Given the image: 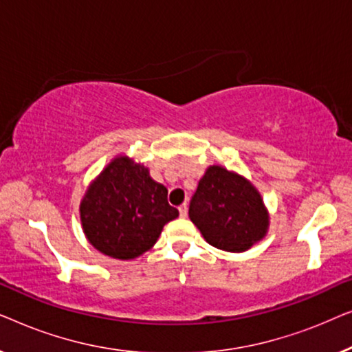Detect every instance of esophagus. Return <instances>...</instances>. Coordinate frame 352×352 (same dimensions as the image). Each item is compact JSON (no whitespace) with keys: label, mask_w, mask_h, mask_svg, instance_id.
<instances>
[{"label":"esophagus","mask_w":352,"mask_h":352,"mask_svg":"<svg viewBox=\"0 0 352 352\" xmlns=\"http://www.w3.org/2000/svg\"><path fill=\"white\" fill-rule=\"evenodd\" d=\"M179 214H181V218H186V216H187V204H182L179 206Z\"/></svg>","instance_id":"obj_1"}]
</instances>
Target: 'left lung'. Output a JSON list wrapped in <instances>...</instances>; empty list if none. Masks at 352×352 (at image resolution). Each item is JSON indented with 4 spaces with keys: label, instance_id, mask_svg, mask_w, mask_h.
Listing matches in <instances>:
<instances>
[{
    "label": "left lung",
    "instance_id": "8db88e82",
    "mask_svg": "<svg viewBox=\"0 0 352 352\" xmlns=\"http://www.w3.org/2000/svg\"><path fill=\"white\" fill-rule=\"evenodd\" d=\"M189 218L206 242L232 253L247 252L269 228V213L256 187L219 165L206 168L199 181Z\"/></svg>",
    "mask_w": 352,
    "mask_h": 352
}]
</instances>
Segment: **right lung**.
Wrapping results in <instances>:
<instances>
[{
    "label": "right lung",
    "mask_w": 352,
    "mask_h": 352,
    "mask_svg": "<svg viewBox=\"0 0 352 352\" xmlns=\"http://www.w3.org/2000/svg\"><path fill=\"white\" fill-rule=\"evenodd\" d=\"M168 190L148 168L126 155L115 157L91 182L80 204L83 232L100 253L134 259L151 250L163 226L179 216Z\"/></svg>",
    "instance_id": "obj_1"
}]
</instances>
